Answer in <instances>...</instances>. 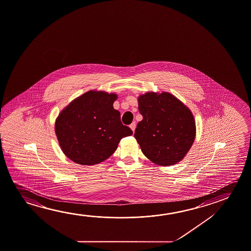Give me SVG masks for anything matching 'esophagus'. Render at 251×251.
<instances>
[{
	"label": "esophagus",
	"instance_id": "34e87169",
	"mask_svg": "<svg viewBox=\"0 0 251 251\" xmlns=\"http://www.w3.org/2000/svg\"><path fill=\"white\" fill-rule=\"evenodd\" d=\"M136 123H132V124L129 125V127L131 128L132 131H135V129H136Z\"/></svg>",
	"mask_w": 251,
	"mask_h": 251
}]
</instances>
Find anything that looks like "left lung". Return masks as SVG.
Listing matches in <instances>:
<instances>
[{
	"label": "left lung",
	"mask_w": 251,
	"mask_h": 251,
	"mask_svg": "<svg viewBox=\"0 0 251 251\" xmlns=\"http://www.w3.org/2000/svg\"><path fill=\"white\" fill-rule=\"evenodd\" d=\"M143 120L135 138L144 156L156 165L168 166L182 160L196 135L192 112L174 95L149 92L138 97Z\"/></svg>",
	"instance_id": "1"
}]
</instances>
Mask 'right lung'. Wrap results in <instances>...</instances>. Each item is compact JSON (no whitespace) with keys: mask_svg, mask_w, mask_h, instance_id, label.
Masks as SVG:
<instances>
[{"mask_svg":"<svg viewBox=\"0 0 251 251\" xmlns=\"http://www.w3.org/2000/svg\"><path fill=\"white\" fill-rule=\"evenodd\" d=\"M115 94L91 90L74 100L58 115L55 133L62 151L76 164L93 165L111 156L122 138L133 131L121 122Z\"/></svg>","mask_w":251,"mask_h":251,"instance_id":"1","label":"right lung"}]
</instances>
